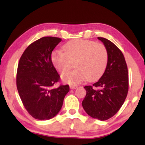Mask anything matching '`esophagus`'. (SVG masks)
<instances>
[{
    "label": "esophagus",
    "instance_id": "obj_1",
    "mask_svg": "<svg viewBox=\"0 0 145 145\" xmlns=\"http://www.w3.org/2000/svg\"><path fill=\"white\" fill-rule=\"evenodd\" d=\"M78 87V86L77 85H74V84H71V85H70L71 89H77Z\"/></svg>",
    "mask_w": 145,
    "mask_h": 145
}]
</instances>
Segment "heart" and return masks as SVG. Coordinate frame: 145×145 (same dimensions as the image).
<instances>
[{
    "instance_id": "b5f03b06",
    "label": "heart",
    "mask_w": 145,
    "mask_h": 145,
    "mask_svg": "<svg viewBox=\"0 0 145 145\" xmlns=\"http://www.w3.org/2000/svg\"><path fill=\"white\" fill-rule=\"evenodd\" d=\"M63 50H56L52 54L53 65L61 74L73 67L76 69L63 74L65 82L78 84L87 78L89 81L99 79L104 73L108 61V52L101 43L85 39H73L63 46Z\"/></svg>"
}]
</instances>
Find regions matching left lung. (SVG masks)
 <instances>
[{"instance_id": "obj_1", "label": "left lung", "mask_w": 145, "mask_h": 145, "mask_svg": "<svg viewBox=\"0 0 145 145\" xmlns=\"http://www.w3.org/2000/svg\"><path fill=\"white\" fill-rule=\"evenodd\" d=\"M98 39L107 48L108 61L100 79L92 85L84 86L86 95L82 104L90 116L105 121L116 114L123 104L129 89V77L122 52L108 39Z\"/></svg>"}]
</instances>
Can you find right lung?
Wrapping results in <instances>:
<instances>
[{"label":"right lung","instance_id":"add662e5","mask_svg":"<svg viewBox=\"0 0 145 145\" xmlns=\"http://www.w3.org/2000/svg\"><path fill=\"white\" fill-rule=\"evenodd\" d=\"M61 41V38L54 37L37 39L26 48L18 63V93L25 109L38 120H48L56 116L69 91L68 84L52 88L60 80V76L51 55Z\"/></svg>","mask_w":145,"mask_h":145}]
</instances>
